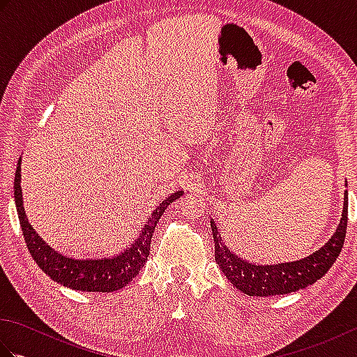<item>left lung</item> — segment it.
I'll return each instance as SVG.
<instances>
[{"label": "left lung", "instance_id": "1", "mask_svg": "<svg viewBox=\"0 0 357 357\" xmlns=\"http://www.w3.org/2000/svg\"><path fill=\"white\" fill-rule=\"evenodd\" d=\"M347 183V181H345ZM347 185V184H345ZM342 218L336 231L325 244L305 257L278 264H256L242 259L225 245L213 219L210 218L215 241V259L233 287L248 296H276L302 290L314 284L335 264L342 250L348 222V192L345 190Z\"/></svg>", "mask_w": 357, "mask_h": 357}]
</instances>
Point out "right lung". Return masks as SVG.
Wrapping results in <instances>:
<instances>
[{
  "instance_id": "obj_1",
  "label": "right lung",
  "mask_w": 357,
  "mask_h": 357,
  "mask_svg": "<svg viewBox=\"0 0 357 357\" xmlns=\"http://www.w3.org/2000/svg\"><path fill=\"white\" fill-rule=\"evenodd\" d=\"M21 162L22 159L20 158L13 179V198L22 236H24L29 252L38 267L45 275H49L50 279L56 280L58 284L64 287L72 288V290L110 293L121 290L133 278L138 276L144 264L147 262L150 242L156 224L164 215L165 208L173 201L179 199L184 193V190L174 192L159 204L147 218L146 224L141 227L138 236L135 238L130 245L121 250V252L98 257H72L53 250L47 242L38 236L33 227L30 225L24 210V202H22Z\"/></svg>"
}]
</instances>
